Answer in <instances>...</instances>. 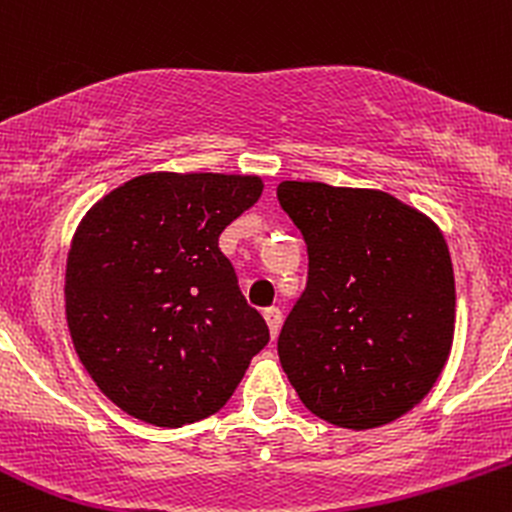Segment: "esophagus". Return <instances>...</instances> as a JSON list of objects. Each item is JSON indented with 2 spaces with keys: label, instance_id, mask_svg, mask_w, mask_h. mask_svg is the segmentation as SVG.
<instances>
[{
  "label": "esophagus",
  "instance_id": "1",
  "mask_svg": "<svg viewBox=\"0 0 512 512\" xmlns=\"http://www.w3.org/2000/svg\"><path fill=\"white\" fill-rule=\"evenodd\" d=\"M264 320H267L269 334H272V339H274L281 330V320H284V315H281L279 308H267L264 310Z\"/></svg>",
  "mask_w": 512,
  "mask_h": 512
}]
</instances>
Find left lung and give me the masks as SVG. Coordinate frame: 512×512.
<instances>
[{"instance_id":"obj_1","label":"left lung","mask_w":512,"mask_h":512,"mask_svg":"<svg viewBox=\"0 0 512 512\" xmlns=\"http://www.w3.org/2000/svg\"><path fill=\"white\" fill-rule=\"evenodd\" d=\"M308 245V284L279 334L301 402L334 426H385L428 395L455 334V276L440 228L380 190L284 180Z\"/></svg>"}]
</instances>
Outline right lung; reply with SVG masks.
Listing matches in <instances>:
<instances>
[{
    "mask_svg": "<svg viewBox=\"0 0 512 512\" xmlns=\"http://www.w3.org/2000/svg\"><path fill=\"white\" fill-rule=\"evenodd\" d=\"M257 175L146 173L93 204L67 257L64 301L79 361L134 419L180 428L231 399L267 322L219 250L262 195Z\"/></svg>",
    "mask_w": 512,
    "mask_h": 512,
    "instance_id": "right-lung-1",
    "label": "right lung"
}]
</instances>
